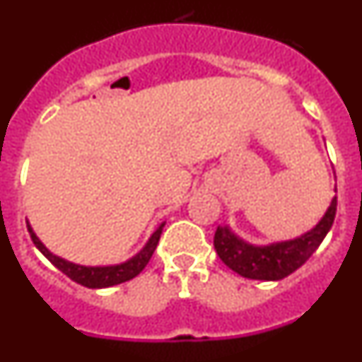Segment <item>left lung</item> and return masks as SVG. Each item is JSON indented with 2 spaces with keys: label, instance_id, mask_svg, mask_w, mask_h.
<instances>
[{
  "label": "left lung",
  "instance_id": "8db88e82",
  "mask_svg": "<svg viewBox=\"0 0 362 362\" xmlns=\"http://www.w3.org/2000/svg\"><path fill=\"white\" fill-rule=\"evenodd\" d=\"M335 212L337 197L332 199L330 209L326 210L325 217L315 228L292 241L268 246L246 245L230 232L228 226H219L214 235V246L221 261L239 276L259 281H279L293 274L312 257L326 233L330 232Z\"/></svg>",
  "mask_w": 362,
  "mask_h": 362
}]
</instances>
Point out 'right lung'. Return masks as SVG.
<instances>
[{
  "label": "right lung",
  "mask_w": 362,
  "mask_h": 362,
  "mask_svg": "<svg viewBox=\"0 0 362 362\" xmlns=\"http://www.w3.org/2000/svg\"><path fill=\"white\" fill-rule=\"evenodd\" d=\"M163 226H165V223L152 233L150 241L146 243L145 248H143L136 257H132L130 261H127V263L123 264H116V267H79V264L69 263L65 259L50 254V252L45 248L43 243L36 238V233L32 232L30 225H27V228L28 232H30L32 241L37 246V250H40L45 257L49 259L57 270H62L66 277H70V279L76 281V283L81 284V286H86V288H107V286H114V284H121L124 283V281L134 279V277L139 276V274L145 270L150 257H152L153 250L158 248Z\"/></svg>",
  "instance_id": "obj_1"
}]
</instances>
